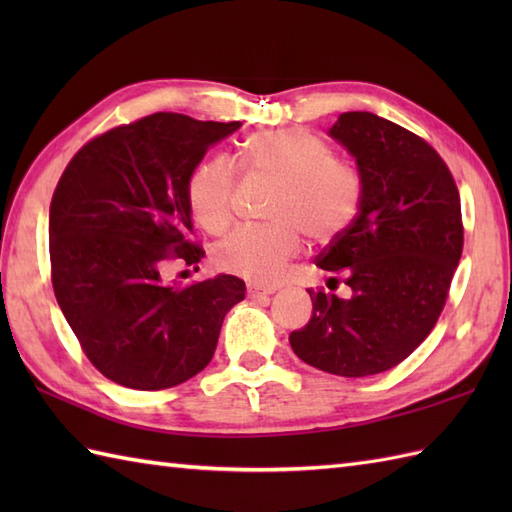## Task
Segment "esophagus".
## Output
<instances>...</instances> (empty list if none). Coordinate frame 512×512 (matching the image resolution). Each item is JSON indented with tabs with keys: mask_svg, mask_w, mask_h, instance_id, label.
<instances>
[{
	"mask_svg": "<svg viewBox=\"0 0 512 512\" xmlns=\"http://www.w3.org/2000/svg\"><path fill=\"white\" fill-rule=\"evenodd\" d=\"M277 288L275 286H262V284H248V297H266L273 295Z\"/></svg>",
	"mask_w": 512,
	"mask_h": 512,
	"instance_id": "34e87169",
	"label": "esophagus"
}]
</instances>
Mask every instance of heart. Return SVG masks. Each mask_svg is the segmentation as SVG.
<instances>
[{
    "label": "heart",
    "mask_w": 512,
    "mask_h": 512,
    "mask_svg": "<svg viewBox=\"0 0 512 512\" xmlns=\"http://www.w3.org/2000/svg\"><path fill=\"white\" fill-rule=\"evenodd\" d=\"M239 162L250 173L277 180L264 224H244L215 244L222 270L257 281H275L303 248V233L332 242L354 222L363 198L361 173L334 156L328 140L301 127L250 136ZM237 171L228 156H213L193 169L187 200L206 231L222 233L233 220Z\"/></svg>",
    "instance_id": "b5f03b06"
}]
</instances>
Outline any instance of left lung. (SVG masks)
I'll return each instance as SVG.
<instances>
[{"mask_svg":"<svg viewBox=\"0 0 512 512\" xmlns=\"http://www.w3.org/2000/svg\"><path fill=\"white\" fill-rule=\"evenodd\" d=\"M330 136L354 156L363 198L317 266L352 297L310 288L312 317L290 345L303 363L361 378L405 361L436 325L464 246L460 193L438 151L387 118L345 112Z\"/></svg>","mask_w":512,"mask_h":512,"instance_id":"1","label":"left lung"}]
</instances>
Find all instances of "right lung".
Returning <instances> with one entry per match:
<instances>
[{
	"instance_id": "1",
	"label": "right lung",
	"mask_w": 512,
	"mask_h": 512,
	"mask_svg": "<svg viewBox=\"0 0 512 512\" xmlns=\"http://www.w3.org/2000/svg\"><path fill=\"white\" fill-rule=\"evenodd\" d=\"M242 123L158 112L76 151L50 204L52 288L81 350L114 383L176 387L211 363L226 312L244 299L233 275L178 288L171 259L195 266L187 182L206 149Z\"/></svg>"
}]
</instances>
